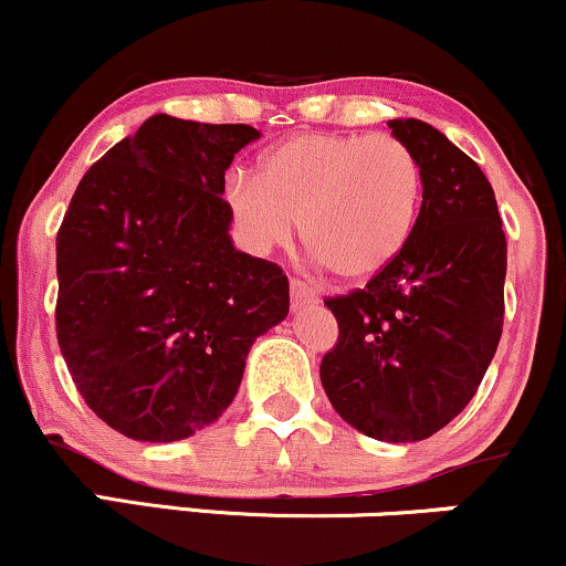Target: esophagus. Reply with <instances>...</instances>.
Here are the masks:
<instances>
[{
  "label": "esophagus",
  "mask_w": 566,
  "mask_h": 566,
  "mask_svg": "<svg viewBox=\"0 0 566 566\" xmlns=\"http://www.w3.org/2000/svg\"><path fill=\"white\" fill-rule=\"evenodd\" d=\"M290 292H292V308H303V305L319 303V292L311 287L308 282H303V279H292Z\"/></svg>",
  "instance_id": "34e87169"
}]
</instances>
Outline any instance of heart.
I'll use <instances>...</instances> for the list:
<instances>
[{
  "mask_svg": "<svg viewBox=\"0 0 566 566\" xmlns=\"http://www.w3.org/2000/svg\"><path fill=\"white\" fill-rule=\"evenodd\" d=\"M423 170L394 135L305 133L261 159V180L233 178L229 205L258 250L303 244L335 276L380 274L412 237Z\"/></svg>",
  "mask_w": 566,
  "mask_h": 566,
  "instance_id": "obj_1",
  "label": "heart"
}]
</instances>
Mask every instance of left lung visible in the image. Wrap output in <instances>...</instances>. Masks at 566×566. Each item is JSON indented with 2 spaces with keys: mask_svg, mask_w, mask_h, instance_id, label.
I'll list each match as a JSON object with an SVG mask.
<instances>
[{
  "mask_svg": "<svg viewBox=\"0 0 566 566\" xmlns=\"http://www.w3.org/2000/svg\"><path fill=\"white\" fill-rule=\"evenodd\" d=\"M388 127L420 161L423 205L391 265L324 301L337 343L319 375L348 426L396 444L433 437L476 394L503 335L505 233L469 154L420 119Z\"/></svg>",
  "mask_w": 566,
  "mask_h": 566,
  "instance_id": "obj_1",
  "label": "left lung"
}]
</instances>
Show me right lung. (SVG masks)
<instances>
[{"mask_svg":"<svg viewBox=\"0 0 566 566\" xmlns=\"http://www.w3.org/2000/svg\"><path fill=\"white\" fill-rule=\"evenodd\" d=\"M250 125L154 114L84 172L57 229L55 333L76 391L138 441L210 426L290 311L276 263L233 250L226 170Z\"/></svg>","mask_w":566,"mask_h":566,"instance_id":"right-lung-1","label":"right lung"}]
</instances>
